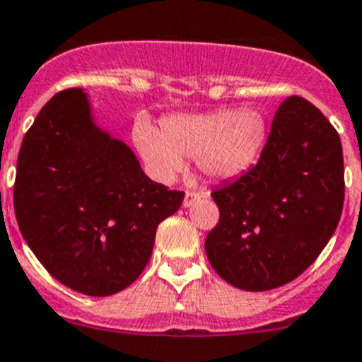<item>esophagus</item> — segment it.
Segmentation results:
<instances>
[{
	"label": "esophagus",
	"instance_id": "esophagus-1",
	"mask_svg": "<svg viewBox=\"0 0 362 362\" xmlns=\"http://www.w3.org/2000/svg\"><path fill=\"white\" fill-rule=\"evenodd\" d=\"M203 198V194L202 192H185V198H184V206L185 209H189V206H192L194 205L196 202H199V199Z\"/></svg>",
	"mask_w": 362,
	"mask_h": 362
}]
</instances>
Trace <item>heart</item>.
I'll return each mask as SVG.
<instances>
[{
    "instance_id": "1",
    "label": "heart",
    "mask_w": 362,
    "mask_h": 362,
    "mask_svg": "<svg viewBox=\"0 0 362 362\" xmlns=\"http://www.w3.org/2000/svg\"><path fill=\"white\" fill-rule=\"evenodd\" d=\"M267 134L265 115L255 107L173 115L160 131L139 120L134 129L139 152L163 180H173L184 170V159H196L199 171L212 180L238 177L258 160Z\"/></svg>"
}]
</instances>
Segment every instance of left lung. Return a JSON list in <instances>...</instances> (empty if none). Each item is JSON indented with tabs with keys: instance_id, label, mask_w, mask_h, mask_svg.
<instances>
[{
	"instance_id": "1",
	"label": "left lung",
	"mask_w": 362,
	"mask_h": 362,
	"mask_svg": "<svg viewBox=\"0 0 362 362\" xmlns=\"http://www.w3.org/2000/svg\"><path fill=\"white\" fill-rule=\"evenodd\" d=\"M212 198L221 216L205 251L217 274L247 292L293 281L318 258L341 217L338 132L313 104L288 97L258 163Z\"/></svg>"
}]
</instances>
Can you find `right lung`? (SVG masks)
<instances>
[{
    "mask_svg": "<svg viewBox=\"0 0 362 362\" xmlns=\"http://www.w3.org/2000/svg\"><path fill=\"white\" fill-rule=\"evenodd\" d=\"M184 196L150 180L129 145L97 125L83 88L56 93L21 145L13 185L21 233L52 278L84 296L132 285L157 226Z\"/></svg>",
    "mask_w": 362,
    "mask_h": 362,
    "instance_id": "1",
    "label": "right lung"
}]
</instances>
